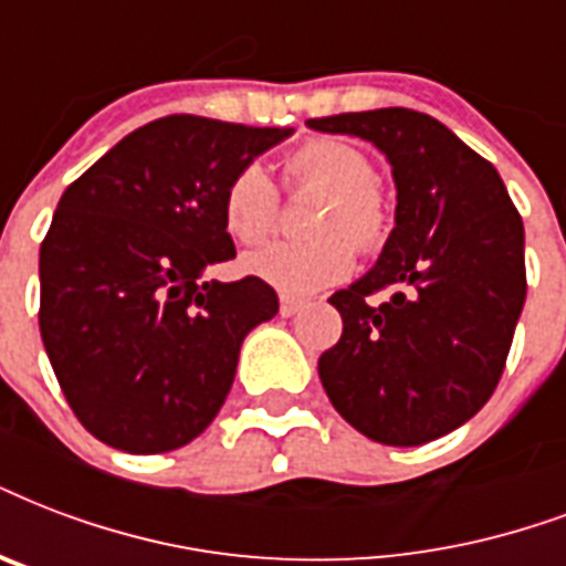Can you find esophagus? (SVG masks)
<instances>
[{
	"label": "esophagus",
	"mask_w": 566,
	"mask_h": 566,
	"mask_svg": "<svg viewBox=\"0 0 566 566\" xmlns=\"http://www.w3.org/2000/svg\"><path fill=\"white\" fill-rule=\"evenodd\" d=\"M302 305H305V302L296 300V296H282V300H279V312H282V317H293Z\"/></svg>",
	"instance_id": "34e87169"
}]
</instances>
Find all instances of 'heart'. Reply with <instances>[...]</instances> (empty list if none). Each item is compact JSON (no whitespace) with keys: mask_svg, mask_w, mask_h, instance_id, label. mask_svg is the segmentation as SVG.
<instances>
[{"mask_svg":"<svg viewBox=\"0 0 566 566\" xmlns=\"http://www.w3.org/2000/svg\"><path fill=\"white\" fill-rule=\"evenodd\" d=\"M284 178L291 189L326 192L312 226L317 237L266 243L245 254L240 266L287 296H308L353 273V242L365 252L382 245L388 237V207L377 189V168L350 142H305L284 163ZM222 222L228 234L245 245L261 243L279 222V189L258 163H249L228 180Z\"/></svg>","mask_w":566,"mask_h":566,"instance_id":"obj_1","label":"heart"}]
</instances>
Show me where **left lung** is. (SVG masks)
<instances>
[{
  "instance_id": "8db88e82",
  "label": "left lung",
  "mask_w": 566,
  "mask_h": 566,
  "mask_svg": "<svg viewBox=\"0 0 566 566\" xmlns=\"http://www.w3.org/2000/svg\"><path fill=\"white\" fill-rule=\"evenodd\" d=\"M308 127L382 150L398 189L382 254L332 293L344 332L317 361L332 407L382 446H424L484 407L525 302V231L493 163L412 109ZM395 286L386 303L369 300Z\"/></svg>"
}]
</instances>
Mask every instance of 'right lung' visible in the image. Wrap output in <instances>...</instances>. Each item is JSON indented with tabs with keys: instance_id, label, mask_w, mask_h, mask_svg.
I'll return each mask as SVG.
<instances>
[{
	"instance_id": "1",
	"label": "right lung",
	"mask_w": 566,
	"mask_h": 566,
	"mask_svg": "<svg viewBox=\"0 0 566 566\" xmlns=\"http://www.w3.org/2000/svg\"><path fill=\"white\" fill-rule=\"evenodd\" d=\"M293 129L168 115L64 189L41 243V338L82 427L129 454L187 446L226 403L270 284L205 279L237 254L228 180Z\"/></svg>"
}]
</instances>
